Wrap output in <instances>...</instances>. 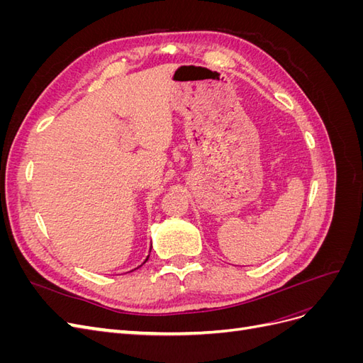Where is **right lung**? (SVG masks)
<instances>
[{
  "mask_svg": "<svg viewBox=\"0 0 363 363\" xmlns=\"http://www.w3.org/2000/svg\"><path fill=\"white\" fill-rule=\"evenodd\" d=\"M148 257H150V255H148V256H147V259H145V262H147V260H148ZM145 262H144V263H145ZM144 263H142V265H144Z\"/></svg>",
  "mask_w": 363,
  "mask_h": 363,
  "instance_id": "add662e5",
  "label": "right lung"
}]
</instances>
